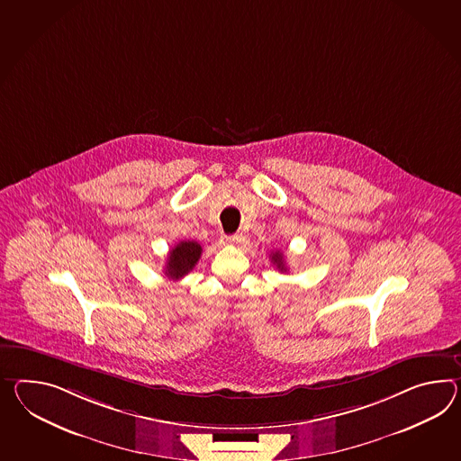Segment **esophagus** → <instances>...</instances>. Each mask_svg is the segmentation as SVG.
<instances>
[{"label":"esophagus","mask_w":461,"mask_h":461,"mask_svg":"<svg viewBox=\"0 0 461 461\" xmlns=\"http://www.w3.org/2000/svg\"><path fill=\"white\" fill-rule=\"evenodd\" d=\"M241 241H245V236L243 235L223 236V243H226V245H238Z\"/></svg>","instance_id":"1"}]
</instances>
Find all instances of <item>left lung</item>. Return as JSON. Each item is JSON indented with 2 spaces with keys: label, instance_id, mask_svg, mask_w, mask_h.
I'll return each instance as SVG.
<instances>
[{
  "label": "left lung",
  "instance_id": "8db88e82",
  "mask_svg": "<svg viewBox=\"0 0 461 461\" xmlns=\"http://www.w3.org/2000/svg\"><path fill=\"white\" fill-rule=\"evenodd\" d=\"M271 261H273V265H276L278 270L286 271L285 259H283V255H281L280 251H273V253H271Z\"/></svg>",
  "mask_w": 461,
  "mask_h": 461
}]
</instances>
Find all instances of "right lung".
<instances>
[{"mask_svg":"<svg viewBox=\"0 0 461 461\" xmlns=\"http://www.w3.org/2000/svg\"><path fill=\"white\" fill-rule=\"evenodd\" d=\"M202 247L196 241H180L169 251L167 265H165V275L171 280H180L186 276L198 259L202 257Z\"/></svg>","mask_w":461,"mask_h":461,"instance_id":"right-lung-1","label":"right lung"}]
</instances>
